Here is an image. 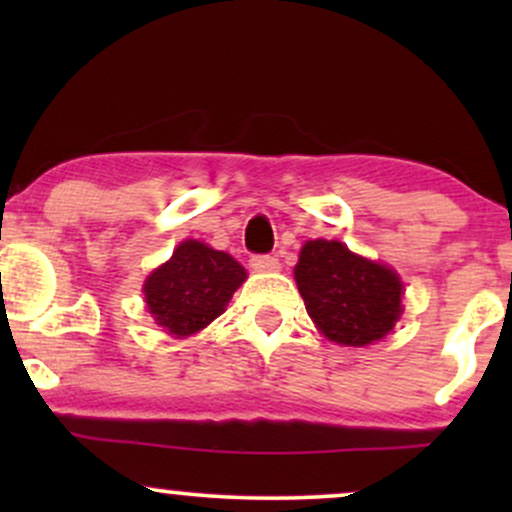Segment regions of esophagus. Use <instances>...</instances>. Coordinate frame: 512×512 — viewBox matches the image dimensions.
I'll list each match as a JSON object with an SVG mask.
<instances>
[{
	"label": "esophagus",
	"instance_id": "esophagus-1",
	"mask_svg": "<svg viewBox=\"0 0 512 512\" xmlns=\"http://www.w3.org/2000/svg\"><path fill=\"white\" fill-rule=\"evenodd\" d=\"M250 264H252V269H255V272H264V274H267V272H279V269H281L279 260H276V257H272V255L252 257Z\"/></svg>",
	"mask_w": 512,
	"mask_h": 512
}]
</instances>
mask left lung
<instances>
[{
    "label": "left lung",
    "mask_w": 512,
    "mask_h": 512,
    "mask_svg": "<svg viewBox=\"0 0 512 512\" xmlns=\"http://www.w3.org/2000/svg\"><path fill=\"white\" fill-rule=\"evenodd\" d=\"M293 276L305 310L330 342L373 344L402 315L404 286L395 269L354 255L339 240H308Z\"/></svg>",
    "instance_id": "obj_1"
}]
</instances>
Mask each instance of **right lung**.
<instances>
[{"instance_id":"right-lung-1","label":"right lung","mask_w":512,"mask_h":512,"mask_svg":"<svg viewBox=\"0 0 512 512\" xmlns=\"http://www.w3.org/2000/svg\"><path fill=\"white\" fill-rule=\"evenodd\" d=\"M245 279L243 264L228 252L199 240H182L173 257L146 276V308L168 334L190 337L226 310Z\"/></svg>"}]
</instances>
